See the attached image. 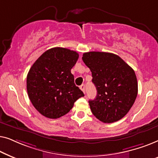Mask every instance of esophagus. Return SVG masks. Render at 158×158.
Wrapping results in <instances>:
<instances>
[{
  "instance_id": "1",
  "label": "esophagus",
  "mask_w": 158,
  "mask_h": 158,
  "mask_svg": "<svg viewBox=\"0 0 158 158\" xmlns=\"http://www.w3.org/2000/svg\"><path fill=\"white\" fill-rule=\"evenodd\" d=\"M80 88H81V90L84 93V94H85V85H84V84L80 86Z\"/></svg>"
}]
</instances>
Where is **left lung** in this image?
<instances>
[{"instance_id": "left-lung-1", "label": "left lung", "mask_w": 158, "mask_h": 158, "mask_svg": "<svg viewBox=\"0 0 158 158\" xmlns=\"http://www.w3.org/2000/svg\"><path fill=\"white\" fill-rule=\"evenodd\" d=\"M84 63L91 71L97 95L89 105L94 115L103 123L122 118L135 103L138 92L135 73L118 55L103 52L83 55Z\"/></svg>"}]
</instances>
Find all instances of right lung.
Returning a JSON list of instances; mask_svg holds the SVG:
<instances>
[{
	"label": "right lung",
	"instance_id": "right-lung-1",
	"mask_svg": "<svg viewBox=\"0 0 158 158\" xmlns=\"http://www.w3.org/2000/svg\"><path fill=\"white\" fill-rule=\"evenodd\" d=\"M78 57L75 51L54 47L43 53L30 68L27 77L28 96L42 115L61 117L84 96L71 73Z\"/></svg>",
	"mask_w": 158,
	"mask_h": 158
}]
</instances>
